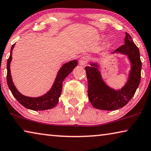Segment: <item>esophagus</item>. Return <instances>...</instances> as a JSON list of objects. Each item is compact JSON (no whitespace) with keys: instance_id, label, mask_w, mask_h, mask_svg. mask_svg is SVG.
I'll return each instance as SVG.
<instances>
[{"instance_id":"34e87169","label":"esophagus","mask_w":151,"mask_h":151,"mask_svg":"<svg viewBox=\"0 0 151 151\" xmlns=\"http://www.w3.org/2000/svg\"><path fill=\"white\" fill-rule=\"evenodd\" d=\"M88 60H89V57L88 56H83V57H82L80 58V60H79V65H85L88 62Z\"/></svg>"}]
</instances>
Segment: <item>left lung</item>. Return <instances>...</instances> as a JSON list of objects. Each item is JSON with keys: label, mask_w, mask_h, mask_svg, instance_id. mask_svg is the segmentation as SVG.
Masks as SVG:
<instances>
[{"label": "left lung", "mask_w": 151, "mask_h": 151, "mask_svg": "<svg viewBox=\"0 0 151 151\" xmlns=\"http://www.w3.org/2000/svg\"><path fill=\"white\" fill-rule=\"evenodd\" d=\"M124 41V45L112 52L128 55L132 63L129 80L121 90L114 91L104 84L96 64L92 63V66L85 67L88 80V99L94 108L106 111L122 108L134 96L139 85L142 67L139 50L132 40L131 35L127 32Z\"/></svg>", "instance_id": "obj_1"}]
</instances>
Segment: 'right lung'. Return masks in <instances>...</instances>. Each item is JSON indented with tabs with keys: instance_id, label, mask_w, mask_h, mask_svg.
<instances>
[{
	"instance_id": "1",
	"label": "right lung",
	"mask_w": 151,
	"mask_h": 151,
	"mask_svg": "<svg viewBox=\"0 0 151 151\" xmlns=\"http://www.w3.org/2000/svg\"><path fill=\"white\" fill-rule=\"evenodd\" d=\"M14 45L15 44L12 46L11 55H10L6 64L7 84H8L9 88L11 90L12 95L19 101V103L21 104L22 106H24L25 108L33 110V111H45V110L54 108L57 104L58 98L60 96L64 79L72 72L74 68L77 65V60H71L70 62L66 63L60 68L52 88L45 95L37 97V98L25 96L17 91V89L14 85L13 82L12 81L11 70H10V64H11L12 60V51Z\"/></svg>"
}]
</instances>
